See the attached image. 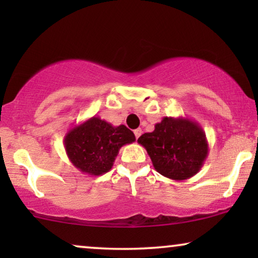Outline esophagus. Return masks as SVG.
<instances>
[{"label":"esophagus","mask_w":258,"mask_h":258,"mask_svg":"<svg viewBox=\"0 0 258 258\" xmlns=\"http://www.w3.org/2000/svg\"><path fill=\"white\" fill-rule=\"evenodd\" d=\"M134 134H135L136 139H139V137H140L141 135H142V129H140V128L135 129V130H134Z\"/></svg>","instance_id":"1"}]
</instances>
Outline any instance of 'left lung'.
<instances>
[{"label":"left lung","mask_w":258,"mask_h":258,"mask_svg":"<svg viewBox=\"0 0 258 258\" xmlns=\"http://www.w3.org/2000/svg\"><path fill=\"white\" fill-rule=\"evenodd\" d=\"M137 142L146 148L155 170L175 181L196 175L209 153L206 133L186 117H163Z\"/></svg>","instance_id":"left-lung-1"}]
</instances>
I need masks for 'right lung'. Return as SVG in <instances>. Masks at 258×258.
I'll return each instance as SVG.
<instances>
[{
  "label": "right lung",
  "mask_w": 258,
  "mask_h": 258,
  "mask_svg": "<svg viewBox=\"0 0 258 258\" xmlns=\"http://www.w3.org/2000/svg\"><path fill=\"white\" fill-rule=\"evenodd\" d=\"M135 135L125 125L114 126L100 117H90L66 134V153L83 174L100 176L114 165L119 149L135 142Z\"/></svg>",
  "instance_id": "right-lung-1"
}]
</instances>
